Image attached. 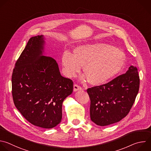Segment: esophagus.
<instances>
[{
  "mask_svg": "<svg viewBox=\"0 0 151 151\" xmlns=\"http://www.w3.org/2000/svg\"><path fill=\"white\" fill-rule=\"evenodd\" d=\"M79 90H82V88L80 86H79L76 84H75L73 85V91L76 92V91H79Z\"/></svg>",
  "mask_w": 151,
  "mask_h": 151,
  "instance_id": "34e87169",
  "label": "esophagus"
}]
</instances>
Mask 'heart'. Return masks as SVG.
<instances>
[{
  "label": "heart",
  "mask_w": 151,
  "mask_h": 151,
  "mask_svg": "<svg viewBox=\"0 0 151 151\" xmlns=\"http://www.w3.org/2000/svg\"><path fill=\"white\" fill-rule=\"evenodd\" d=\"M61 62L66 76H75L83 66L85 75L82 80L98 86L107 83L120 73L125 65L126 56L112 45L97 42L76 47L73 55L65 51Z\"/></svg>",
  "instance_id": "heart-1"
}]
</instances>
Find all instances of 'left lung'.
Returning <instances> with one entry per match:
<instances>
[{
	"label": "left lung",
	"mask_w": 151,
	"mask_h": 151,
	"mask_svg": "<svg viewBox=\"0 0 151 151\" xmlns=\"http://www.w3.org/2000/svg\"><path fill=\"white\" fill-rule=\"evenodd\" d=\"M139 84L137 69L130 66L126 73L107 83L88 88L91 120L105 126L125 117L135 101Z\"/></svg>",
	"instance_id": "1"
}]
</instances>
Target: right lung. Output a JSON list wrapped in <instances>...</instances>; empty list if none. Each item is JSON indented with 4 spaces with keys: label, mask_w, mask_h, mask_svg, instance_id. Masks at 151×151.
I'll use <instances>...</instances> for the list:
<instances>
[{
    "label": "right lung",
    "mask_w": 151,
    "mask_h": 151,
    "mask_svg": "<svg viewBox=\"0 0 151 151\" xmlns=\"http://www.w3.org/2000/svg\"><path fill=\"white\" fill-rule=\"evenodd\" d=\"M42 35L31 37L15 63L12 76L14 103L32 124L51 129L62 118L64 99L73 92V82L63 77L56 61L43 56Z\"/></svg>",
    "instance_id": "right-lung-1"
}]
</instances>
